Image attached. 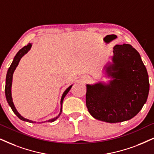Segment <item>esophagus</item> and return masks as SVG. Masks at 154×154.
I'll return each instance as SVG.
<instances>
[{"mask_svg":"<svg viewBox=\"0 0 154 154\" xmlns=\"http://www.w3.org/2000/svg\"><path fill=\"white\" fill-rule=\"evenodd\" d=\"M88 79H89V77H84V80H85V81L88 80Z\"/></svg>","mask_w":154,"mask_h":154,"instance_id":"34e87169","label":"esophagus"}]
</instances>
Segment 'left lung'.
Instances as JSON below:
<instances>
[{
  "label": "left lung",
  "mask_w": 154,
  "mask_h": 154,
  "mask_svg": "<svg viewBox=\"0 0 154 154\" xmlns=\"http://www.w3.org/2000/svg\"><path fill=\"white\" fill-rule=\"evenodd\" d=\"M103 68L106 82L87 84L86 105L96 119L119 123L134 117L146 102L149 75L140 54L129 44L116 45Z\"/></svg>",
  "instance_id": "8db88e82"
}]
</instances>
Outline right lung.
<instances>
[{"label":"right lung","instance_id":"obj_1","mask_svg":"<svg viewBox=\"0 0 154 154\" xmlns=\"http://www.w3.org/2000/svg\"><path fill=\"white\" fill-rule=\"evenodd\" d=\"M31 47H32V43H28L26 46L23 47L22 49H20V50H19V51L17 52V53L16 54V55L15 56V57L13 60L12 63H11V66H10V67L8 68V72H7L6 79H5V97H6L7 102H8V103L9 106H11V108L12 109L13 112L15 113V114L17 116V117L20 119L24 121V122H30V123H36V122H35V121L28 119L23 117V116H21V114H20V113L17 112V110L16 109V108H15V106L14 105V103H13V102L12 93H11V87H12L13 73H14V71L15 70V69H16L17 65H18L19 62H20L21 58H22L25 54L28 53L29 50H30ZM72 85H70V86L68 87V88H67V89H66V90L63 92V96H62V97H61V101H60V106H61V107H60V112L59 113V114H58V115L54 118L50 119H48L47 121H44V122H37V123H43V122H53L56 119H57L59 118V116H60V114H61V113H62V111H63V102L64 98H65L66 95L67 94V93L69 92V91L70 90V89L72 88Z\"/></svg>","mask_w":154,"mask_h":154}]
</instances>
